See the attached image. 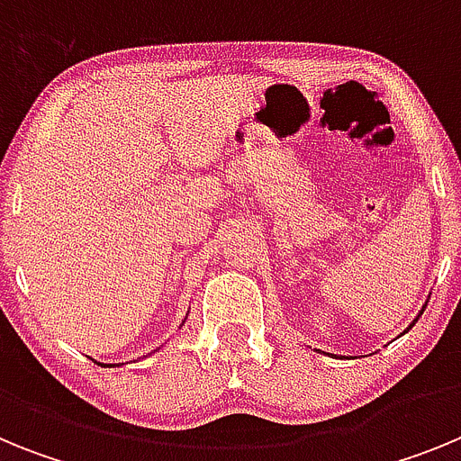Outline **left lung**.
Wrapping results in <instances>:
<instances>
[{
  "label": "left lung",
  "instance_id": "left-lung-1",
  "mask_svg": "<svg viewBox=\"0 0 461 461\" xmlns=\"http://www.w3.org/2000/svg\"><path fill=\"white\" fill-rule=\"evenodd\" d=\"M425 307H427V304H425ZM425 307H422V309H420V313H418V316H415V319H413V323H411V325H409V328H413V325H415V321L420 319V316H422V312H425ZM409 328H406V330H404V332H409Z\"/></svg>",
  "mask_w": 461,
  "mask_h": 461
}]
</instances>
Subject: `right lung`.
Here are the masks:
<instances>
[{"label":"right lung","instance_id":"1","mask_svg":"<svg viewBox=\"0 0 461 461\" xmlns=\"http://www.w3.org/2000/svg\"><path fill=\"white\" fill-rule=\"evenodd\" d=\"M94 362H96V360H94ZM96 365H101V367H122V362H120V365H105V362H96Z\"/></svg>","mask_w":461,"mask_h":461}]
</instances>
